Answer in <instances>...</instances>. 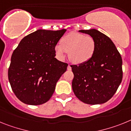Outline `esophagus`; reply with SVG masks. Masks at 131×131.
Returning <instances> with one entry per match:
<instances>
[{"label": "esophagus", "mask_w": 131, "mask_h": 131, "mask_svg": "<svg viewBox=\"0 0 131 131\" xmlns=\"http://www.w3.org/2000/svg\"><path fill=\"white\" fill-rule=\"evenodd\" d=\"M67 70H72V67H71V66H70V64H69V65H68V67H67Z\"/></svg>", "instance_id": "obj_1"}]
</instances>
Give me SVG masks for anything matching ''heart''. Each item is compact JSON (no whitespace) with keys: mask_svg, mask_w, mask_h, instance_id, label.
Wrapping results in <instances>:
<instances>
[{"mask_svg":"<svg viewBox=\"0 0 131 131\" xmlns=\"http://www.w3.org/2000/svg\"><path fill=\"white\" fill-rule=\"evenodd\" d=\"M96 43L92 36L71 32L61 40V45L54 47L57 55L63 59L65 53H68L70 61L74 64H80L92 59L95 51Z\"/></svg>","mask_w":131,"mask_h":131,"instance_id":"b5f03b06","label":"heart"}]
</instances>
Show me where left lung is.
<instances>
[{
	"label": "left lung",
	"mask_w": 131,
	"mask_h": 131,
	"mask_svg": "<svg viewBox=\"0 0 131 131\" xmlns=\"http://www.w3.org/2000/svg\"><path fill=\"white\" fill-rule=\"evenodd\" d=\"M95 39V51L92 59L72 65V90L87 104L104 103L113 97L123 78L122 58L110 37L95 29L79 30Z\"/></svg>",
	"instance_id": "1"
}]
</instances>
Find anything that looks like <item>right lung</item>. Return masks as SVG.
I'll use <instances>...</instances> for the list:
<instances>
[{
  "label": "right lung",
  "instance_id": "right-lung-1",
  "mask_svg": "<svg viewBox=\"0 0 131 131\" xmlns=\"http://www.w3.org/2000/svg\"><path fill=\"white\" fill-rule=\"evenodd\" d=\"M66 31L37 29L24 37L14 51L8 75L21 102L37 105L51 97L68 66L54 57V47Z\"/></svg>",
  "mask_w": 131,
  "mask_h": 131
}]
</instances>
